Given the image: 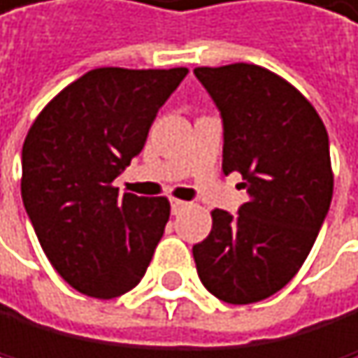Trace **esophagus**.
Instances as JSON below:
<instances>
[{"label": "esophagus", "instance_id": "esophagus-1", "mask_svg": "<svg viewBox=\"0 0 358 358\" xmlns=\"http://www.w3.org/2000/svg\"><path fill=\"white\" fill-rule=\"evenodd\" d=\"M189 207V203H185V200H171V214H182V211Z\"/></svg>", "mask_w": 358, "mask_h": 358}]
</instances>
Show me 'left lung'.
Listing matches in <instances>:
<instances>
[{
	"label": "left lung",
	"instance_id": "1",
	"mask_svg": "<svg viewBox=\"0 0 358 358\" xmlns=\"http://www.w3.org/2000/svg\"><path fill=\"white\" fill-rule=\"evenodd\" d=\"M222 120V171L241 173L250 200L211 211L194 245L203 285L247 305L283 289L308 258L332 203L330 140L319 113L283 78L256 64L196 69Z\"/></svg>",
	"mask_w": 358,
	"mask_h": 358
}]
</instances>
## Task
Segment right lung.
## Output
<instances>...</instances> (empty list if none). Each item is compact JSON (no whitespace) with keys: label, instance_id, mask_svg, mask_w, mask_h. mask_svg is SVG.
I'll list each match as a JSON object with an SVG mask.
<instances>
[{"label":"right lung","instance_id":"obj_1","mask_svg":"<svg viewBox=\"0 0 358 358\" xmlns=\"http://www.w3.org/2000/svg\"><path fill=\"white\" fill-rule=\"evenodd\" d=\"M187 69H95L62 91L22 149V200L46 258L93 299L134 289L169 220V200L120 196L113 180L142 151Z\"/></svg>","mask_w":358,"mask_h":358}]
</instances>
